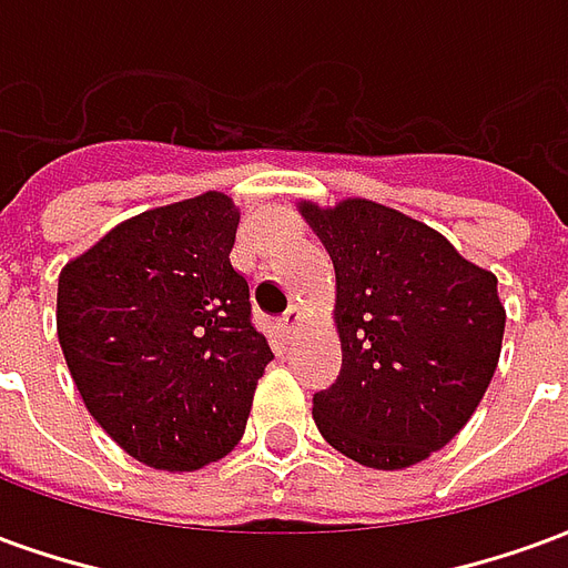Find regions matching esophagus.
<instances>
[{
    "label": "esophagus",
    "mask_w": 568,
    "mask_h": 568,
    "mask_svg": "<svg viewBox=\"0 0 568 568\" xmlns=\"http://www.w3.org/2000/svg\"><path fill=\"white\" fill-rule=\"evenodd\" d=\"M301 322H304V316H301V310L297 307H288L285 310V316L280 320V332H283V337H292V334L301 328Z\"/></svg>",
    "instance_id": "obj_1"
}]
</instances>
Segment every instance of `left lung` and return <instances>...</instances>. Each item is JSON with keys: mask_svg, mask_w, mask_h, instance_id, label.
Masks as SVG:
<instances>
[{"mask_svg": "<svg viewBox=\"0 0 568 568\" xmlns=\"http://www.w3.org/2000/svg\"><path fill=\"white\" fill-rule=\"evenodd\" d=\"M301 215L337 276L344 365L313 395L322 438L368 468H410L471 419L496 374L505 307L496 276L405 212L362 197Z\"/></svg>", "mask_w": 568, "mask_h": 568, "instance_id": "obj_1", "label": "left lung"}]
</instances>
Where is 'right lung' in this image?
I'll use <instances>...</instances> for the list:
<instances>
[{
	"label": "right lung",
	"instance_id": "right-lung-1",
	"mask_svg": "<svg viewBox=\"0 0 568 568\" xmlns=\"http://www.w3.org/2000/svg\"><path fill=\"white\" fill-rule=\"evenodd\" d=\"M222 191L140 212L60 271L57 337L91 417L161 471L234 450L273 358L231 264Z\"/></svg>",
	"mask_w": 568,
	"mask_h": 568
}]
</instances>
